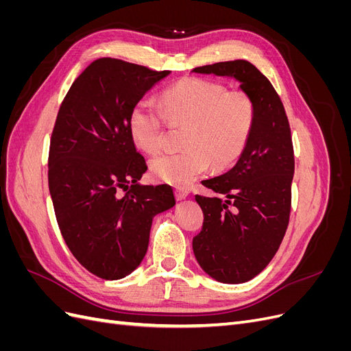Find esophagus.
Here are the masks:
<instances>
[{
  "label": "esophagus",
  "mask_w": 351,
  "mask_h": 351,
  "mask_svg": "<svg viewBox=\"0 0 351 351\" xmlns=\"http://www.w3.org/2000/svg\"><path fill=\"white\" fill-rule=\"evenodd\" d=\"M174 193H176L177 200H183V199H186L189 196V190L184 189V187H176Z\"/></svg>",
  "instance_id": "34e87169"
}]
</instances>
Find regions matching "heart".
Segmentation results:
<instances>
[{
  "mask_svg": "<svg viewBox=\"0 0 351 351\" xmlns=\"http://www.w3.org/2000/svg\"><path fill=\"white\" fill-rule=\"evenodd\" d=\"M165 121L184 127L183 151L162 154L151 161L159 182L187 187L208 171L234 165L250 142L256 107L244 90H227L222 83L186 77L161 95V111L151 102H137L129 114V133L137 149L156 154L162 146Z\"/></svg>",
  "mask_w": 351,
  "mask_h": 351,
  "instance_id": "b5f03b06",
  "label": "heart"
}]
</instances>
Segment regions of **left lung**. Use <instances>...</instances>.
Instances as JSON below:
<instances>
[{
    "label": "left lung",
    "mask_w": 351,
    "mask_h": 351,
    "mask_svg": "<svg viewBox=\"0 0 351 351\" xmlns=\"http://www.w3.org/2000/svg\"><path fill=\"white\" fill-rule=\"evenodd\" d=\"M193 71L234 77L256 107L250 142L237 164L202 182L226 200L195 196L204 210L202 231L193 237L200 268L219 282H246L267 268L289 227L294 174L290 124L277 90L252 62L222 61Z\"/></svg>",
    "instance_id": "1"
}]
</instances>
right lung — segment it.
I'll return each mask as SVG.
<instances>
[{"mask_svg":"<svg viewBox=\"0 0 351 351\" xmlns=\"http://www.w3.org/2000/svg\"><path fill=\"white\" fill-rule=\"evenodd\" d=\"M169 73L95 60L58 110L48 156L52 205L73 256L102 280L139 267L154 217L176 205L171 186L137 183L147 165L129 133L132 108Z\"/></svg>","mask_w":351,"mask_h":351,"instance_id":"add662e5","label":"right lung"}]
</instances>
